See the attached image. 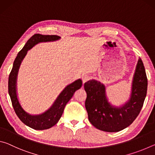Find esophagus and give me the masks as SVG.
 <instances>
[{
    "label": "esophagus",
    "mask_w": 155,
    "mask_h": 155,
    "mask_svg": "<svg viewBox=\"0 0 155 155\" xmlns=\"http://www.w3.org/2000/svg\"><path fill=\"white\" fill-rule=\"evenodd\" d=\"M90 76H88V75H83V77H82V81H83V83H85V82H87V81H89L90 80Z\"/></svg>",
    "instance_id": "34e87169"
}]
</instances>
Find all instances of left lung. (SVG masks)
I'll return each mask as SVG.
<instances>
[{
	"label": "left lung",
	"mask_w": 155,
	"mask_h": 155,
	"mask_svg": "<svg viewBox=\"0 0 155 155\" xmlns=\"http://www.w3.org/2000/svg\"><path fill=\"white\" fill-rule=\"evenodd\" d=\"M148 79L141 59L138 60L130 99L122 107L111 105L103 83L90 80L84 84L87 93L85 108L94 127L106 132H118L130 125L138 116L147 94Z\"/></svg>",
	"instance_id": "1"
}]
</instances>
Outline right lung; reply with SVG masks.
I'll use <instances>...</instances> for the list:
<instances>
[{
    "label": "right lung",
    "instance_id": "1",
    "mask_svg": "<svg viewBox=\"0 0 155 155\" xmlns=\"http://www.w3.org/2000/svg\"><path fill=\"white\" fill-rule=\"evenodd\" d=\"M61 38L58 35H44L35 34L27 41L23 48L18 52L13 64L12 71L9 74L8 81V91L11 98L12 103L15 114L25 124L35 130H45L55 125L61 118L65 106L70 101L74 92L82 86V81L78 79L68 85L63 90L52 107L46 112L40 115H31L26 112L18 101L16 94L17 75L22 59L30 50L35 44L40 42H46L58 40Z\"/></svg>",
    "mask_w": 155,
    "mask_h": 155
}]
</instances>
